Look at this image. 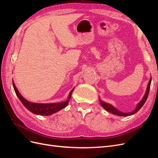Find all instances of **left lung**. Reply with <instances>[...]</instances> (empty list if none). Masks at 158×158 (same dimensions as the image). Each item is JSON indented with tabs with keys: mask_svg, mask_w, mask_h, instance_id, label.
<instances>
[{
	"mask_svg": "<svg viewBox=\"0 0 158 158\" xmlns=\"http://www.w3.org/2000/svg\"><path fill=\"white\" fill-rule=\"evenodd\" d=\"M151 81H152V78H150V81L149 82H148V87H147V89H146V92L144 95V96L143 97L142 99L141 100V101L138 103L137 105V107L132 112H130V113H123V112H121V111H118V110L114 108L113 106H112L111 105H110L109 103H107L106 102H103L102 101H101L100 100V103H101V105L102 106V107L106 110V111L110 112L112 114H116V115H118V116H123V117H125V116H129V115H132V114L136 113V112H138L139 110L140 109V108L144 106V104L145 103L146 99L148 98V94H149V92H150V84H151Z\"/></svg>",
	"mask_w": 158,
	"mask_h": 158,
	"instance_id": "obj_1",
	"label": "left lung"
}]
</instances>
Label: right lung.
I'll use <instances>...</instances> for the list:
<instances>
[{"mask_svg":"<svg viewBox=\"0 0 158 158\" xmlns=\"http://www.w3.org/2000/svg\"><path fill=\"white\" fill-rule=\"evenodd\" d=\"M12 84L16 95L19 98V99L20 100V102L22 103L23 106L31 113L36 114H40V115H50V114L56 113L57 111H60V109L66 107V106H67L69 103V100L70 99L72 94H73V92L74 89V88L71 90V92H70V94L68 97V99L66 100V102L55 103H35L28 102L25 98H23L21 95V94L19 93L18 90L17 89L14 82H12Z\"/></svg>","mask_w":158,"mask_h":158,"instance_id":"obj_1","label":"right lung"}]
</instances>
